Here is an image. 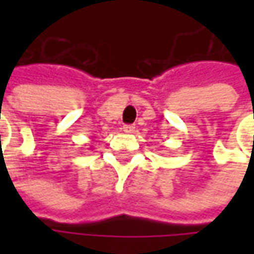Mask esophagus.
Wrapping results in <instances>:
<instances>
[{
    "instance_id": "esophagus-1",
    "label": "esophagus",
    "mask_w": 254,
    "mask_h": 254,
    "mask_svg": "<svg viewBox=\"0 0 254 254\" xmlns=\"http://www.w3.org/2000/svg\"><path fill=\"white\" fill-rule=\"evenodd\" d=\"M134 126L132 124H126V126H123V131L124 132H132L134 131Z\"/></svg>"
}]
</instances>
